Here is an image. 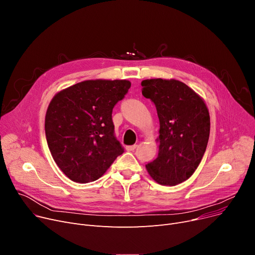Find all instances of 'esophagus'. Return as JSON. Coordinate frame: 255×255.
I'll return each instance as SVG.
<instances>
[{"label": "esophagus", "mask_w": 255, "mask_h": 255, "mask_svg": "<svg viewBox=\"0 0 255 255\" xmlns=\"http://www.w3.org/2000/svg\"><path fill=\"white\" fill-rule=\"evenodd\" d=\"M136 147H137V145H136V144H134V145H129V146H127V150H128V151H132V150H135V149H136Z\"/></svg>", "instance_id": "obj_1"}]
</instances>
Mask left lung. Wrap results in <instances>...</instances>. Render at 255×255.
Here are the masks:
<instances>
[{
	"label": "left lung",
	"mask_w": 255,
	"mask_h": 255,
	"mask_svg": "<svg viewBox=\"0 0 255 255\" xmlns=\"http://www.w3.org/2000/svg\"><path fill=\"white\" fill-rule=\"evenodd\" d=\"M142 94L160 120L159 154L146 165L157 184L175 186L196 170L210 137V114L198 94L176 80H144Z\"/></svg>",
	"instance_id": "1"
}]
</instances>
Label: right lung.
Returning a JSON list of instances; mask_svg holds the SVG:
<instances>
[{
  "mask_svg": "<svg viewBox=\"0 0 255 255\" xmlns=\"http://www.w3.org/2000/svg\"><path fill=\"white\" fill-rule=\"evenodd\" d=\"M130 87L126 80H90L57 93L45 115V136L53 159L71 180L99 179L125 152L112 120L115 105Z\"/></svg>",
  "mask_w": 255,
  "mask_h": 255,
  "instance_id": "add662e5",
  "label": "right lung"
}]
</instances>
